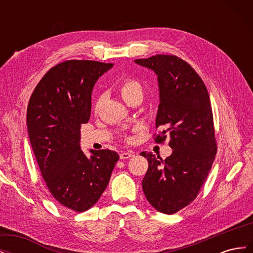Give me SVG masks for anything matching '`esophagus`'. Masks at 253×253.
<instances>
[{"label":"esophagus","mask_w":253,"mask_h":253,"mask_svg":"<svg viewBox=\"0 0 253 253\" xmlns=\"http://www.w3.org/2000/svg\"><path fill=\"white\" fill-rule=\"evenodd\" d=\"M119 156H120V159L126 160V159H128V158L133 157L134 154H133L132 152H122V153H120Z\"/></svg>","instance_id":"1"}]
</instances>
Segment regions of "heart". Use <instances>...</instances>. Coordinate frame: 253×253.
<instances>
[{
	"mask_svg": "<svg viewBox=\"0 0 253 253\" xmlns=\"http://www.w3.org/2000/svg\"><path fill=\"white\" fill-rule=\"evenodd\" d=\"M141 85L138 81L133 80V79H126L124 82H122L121 86H120V94L122 98L126 99L128 95H131L132 93L136 90H141Z\"/></svg>",
	"mask_w": 253,
	"mask_h": 253,
	"instance_id": "1",
	"label": "heart"
}]
</instances>
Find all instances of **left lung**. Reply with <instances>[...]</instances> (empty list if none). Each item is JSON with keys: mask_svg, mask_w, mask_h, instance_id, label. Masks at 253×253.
I'll return each instance as SVG.
<instances>
[{"mask_svg": "<svg viewBox=\"0 0 253 253\" xmlns=\"http://www.w3.org/2000/svg\"><path fill=\"white\" fill-rule=\"evenodd\" d=\"M134 62L157 76L159 105L156 142L167 137L172 154L165 160L142 152L149 168L142 179L148 202L165 214H173L192 203L211 170L216 142L208 89L186 61L170 55H156Z\"/></svg>", "mask_w": 253, "mask_h": 253, "instance_id": "obj_1", "label": "left lung"}]
</instances>
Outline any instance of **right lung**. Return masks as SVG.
I'll use <instances>...</instances> for the list:
<instances>
[{"mask_svg": "<svg viewBox=\"0 0 253 253\" xmlns=\"http://www.w3.org/2000/svg\"><path fill=\"white\" fill-rule=\"evenodd\" d=\"M113 65L89 60L59 63L38 83L27 106L28 137L49 192L77 212L99 201L119 159L111 150H90L87 157L80 147L94 85Z\"/></svg>", "mask_w": 253, "mask_h": 253, "instance_id": "add662e5", "label": "right lung"}]
</instances>
